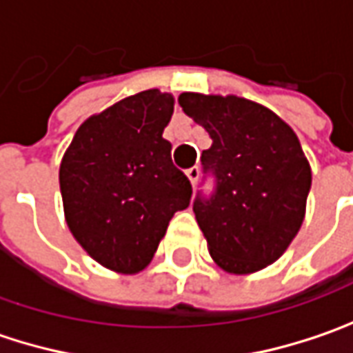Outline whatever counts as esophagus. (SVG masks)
I'll return each mask as SVG.
<instances>
[{"mask_svg":"<svg viewBox=\"0 0 353 353\" xmlns=\"http://www.w3.org/2000/svg\"><path fill=\"white\" fill-rule=\"evenodd\" d=\"M186 176H188V181L192 186H196L198 179H200V169L198 167H190V169L186 170Z\"/></svg>","mask_w":353,"mask_h":353,"instance_id":"1","label":"esophagus"}]
</instances>
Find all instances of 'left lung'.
<instances>
[{
	"label": "left lung",
	"instance_id": "left-lung-1",
	"mask_svg": "<svg viewBox=\"0 0 353 353\" xmlns=\"http://www.w3.org/2000/svg\"><path fill=\"white\" fill-rule=\"evenodd\" d=\"M179 103L212 139L202 167L216 188L192 204L212 259L236 275L277 261L303 225L312 183L299 137L245 98L184 92Z\"/></svg>",
	"mask_w": 353,
	"mask_h": 353
}]
</instances>
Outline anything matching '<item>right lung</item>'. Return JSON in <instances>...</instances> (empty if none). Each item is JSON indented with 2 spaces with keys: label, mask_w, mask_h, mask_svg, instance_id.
Instances as JSON below:
<instances>
[{
  "label": "right lung",
  "mask_w": 353,
  "mask_h": 353,
  "mask_svg": "<svg viewBox=\"0 0 353 353\" xmlns=\"http://www.w3.org/2000/svg\"><path fill=\"white\" fill-rule=\"evenodd\" d=\"M174 98L159 90L129 96L88 117L62 157L61 194L76 241L103 267L133 275L151 263L192 186L172 165L163 131Z\"/></svg>",
  "instance_id": "1"
}]
</instances>
